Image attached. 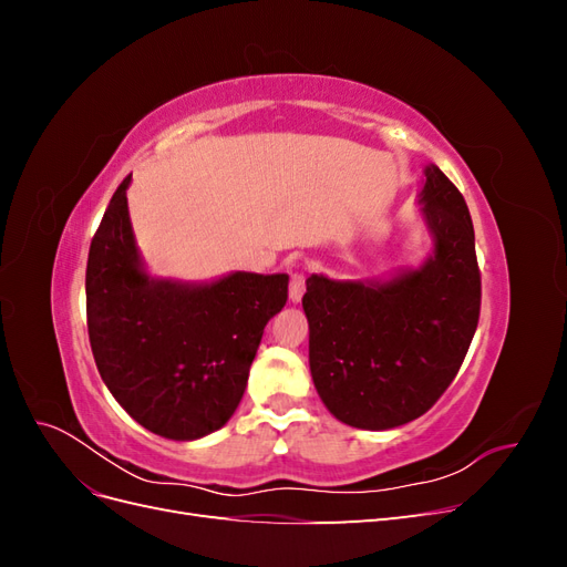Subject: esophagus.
<instances>
[{
  "label": "esophagus",
  "mask_w": 567,
  "mask_h": 567,
  "mask_svg": "<svg viewBox=\"0 0 567 567\" xmlns=\"http://www.w3.org/2000/svg\"><path fill=\"white\" fill-rule=\"evenodd\" d=\"M288 296L293 302H300L305 296V274L302 271H290V286H288Z\"/></svg>",
  "instance_id": "esophagus-1"
}]
</instances>
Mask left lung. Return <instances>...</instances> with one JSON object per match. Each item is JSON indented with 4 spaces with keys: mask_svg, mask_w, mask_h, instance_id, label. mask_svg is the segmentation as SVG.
<instances>
[{
    "mask_svg": "<svg viewBox=\"0 0 567 567\" xmlns=\"http://www.w3.org/2000/svg\"><path fill=\"white\" fill-rule=\"evenodd\" d=\"M423 213L435 255L388 284L307 279L310 369L331 414L364 431L423 416L452 385L480 319V267L468 205L437 165Z\"/></svg>",
    "mask_w": 567,
    "mask_h": 567,
    "instance_id": "left-lung-1",
    "label": "left lung"
}]
</instances>
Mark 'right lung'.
I'll return each mask as SVG.
<instances>
[{
    "label": "right lung",
    "instance_id": "1",
    "mask_svg": "<svg viewBox=\"0 0 567 567\" xmlns=\"http://www.w3.org/2000/svg\"><path fill=\"white\" fill-rule=\"evenodd\" d=\"M130 179L115 188L90 246L92 354L136 423L169 440H198L241 402L265 326L288 300V277L236 271L210 286L148 279L130 227Z\"/></svg>",
    "mask_w": 567,
    "mask_h": 567
}]
</instances>
